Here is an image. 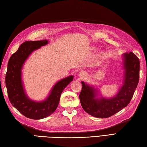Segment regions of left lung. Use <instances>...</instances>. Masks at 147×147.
<instances>
[{"instance_id": "1", "label": "left lung", "mask_w": 147, "mask_h": 147, "mask_svg": "<svg viewBox=\"0 0 147 147\" xmlns=\"http://www.w3.org/2000/svg\"><path fill=\"white\" fill-rule=\"evenodd\" d=\"M140 60L133 52L124 54L125 69L123 85L115 97L111 99H95V89L82 82L80 100L83 110L97 118H108L127 106L133 96L140 78Z\"/></svg>"}]
</instances>
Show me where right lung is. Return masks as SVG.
I'll return each mask as SVG.
<instances>
[{
	"mask_svg": "<svg viewBox=\"0 0 147 147\" xmlns=\"http://www.w3.org/2000/svg\"><path fill=\"white\" fill-rule=\"evenodd\" d=\"M47 40L25 41L11 56L5 74V85L9 101L20 113L28 119L38 120L50 116L59 105L60 95L69 83L73 80L70 76L57 82L50 96L45 101L37 102L28 98L25 94L21 80V69L28 55L41 46L46 45Z\"/></svg>",
	"mask_w": 147,
	"mask_h": 147,
	"instance_id": "obj_1",
	"label": "right lung"
}]
</instances>
